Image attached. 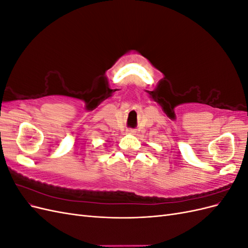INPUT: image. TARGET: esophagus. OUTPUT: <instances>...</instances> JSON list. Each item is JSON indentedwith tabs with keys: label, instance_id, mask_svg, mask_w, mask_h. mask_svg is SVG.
<instances>
[{
	"label": "esophagus",
	"instance_id": "34e87169",
	"mask_svg": "<svg viewBox=\"0 0 248 248\" xmlns=\"http://www.w3.org/2000/svg\"><path fill=\"white\" fill-rule=\"evenodd\" d=\"M127 133H128V134H133L134 131L133 130H127Z\"/></svg>",
	"mask_w": 248,
	"mask_h": 248
}]
</instances>
